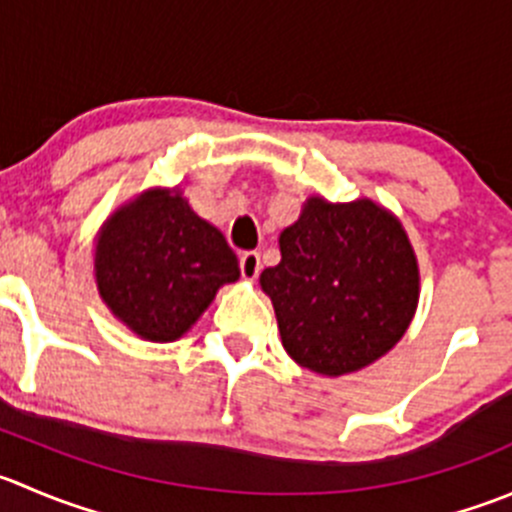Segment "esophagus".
<instances>
[{
	"label": "esophagus",
	"instance_id": "1",
	"mask_svg": "<svg viewBox=\"0 0 512 512\" xmlns=\"http://www.w3.org/2000/svg\"><path fill=\"white\" fill-rule=\"evenodd\" d=\"M262 270V260H260V252L255 250H247L240 255V272L245 280H257Z\"/></svg>",
	"mask_w": 512,
	"mask_h": 512
}]
</instances>
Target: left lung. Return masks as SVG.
<instances>
[{"label":"left lung","instance_id":"left-lung-1","mask_svg":"<svg viewBox=\"0 0 512 512\" xmlns=\"http://www.w3.org/2000/svg\"><path fill=\"white\" fill-rule=\"evenodd\" d=\"M260 275L282 345L297 365L345 375L385 355L418 307V262L403 225L370 200L310 197Z\"/></svg>","mask_w":512,"mask_h":512}]
</instances>
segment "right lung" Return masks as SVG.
I'll return each mask as SVG.
<instances>
[{"mask_svg": "<svg viewBox=\"0 0 512 512\" xmlns=\"http://www.w3.org/2000/svg\"><path fill=\"white\" fill-rule=\"evenodd\" d=\"M97 287L109 310L140 337L185 335L225 282L240 277L220 230L177 192H147L122 207L97 240Z\"/></svg>", "mask_w": 512, "mask_h": 512, "instance_id": "add662e5", "label": "right lung"}]
</instances>
